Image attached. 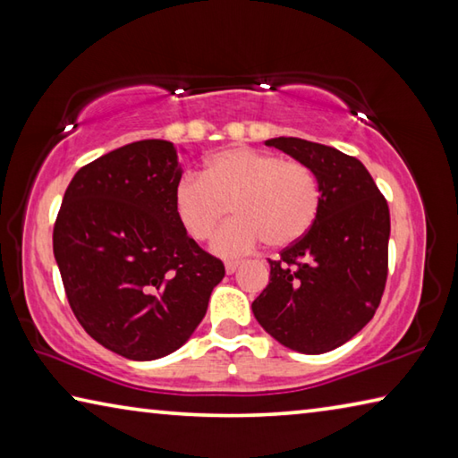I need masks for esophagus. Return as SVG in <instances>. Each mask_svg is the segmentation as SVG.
<instances>
[{"instance_id": "34e87169", "label": "esophagus", "mask_w": 458, "mask_h": 458, "mask_svg": "<svg viewBox=\"0 0 458 458\" xmlns=\"http://www.w3.org/2000/svg\"><path fill=\"white\" fill-rule=\"evenodd\" d=\"M238 267H240L238 260H228V262H226V273H228V275H234Z\"/></svg>"}]
</instances>
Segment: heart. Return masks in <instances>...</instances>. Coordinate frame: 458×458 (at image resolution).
<instances>
[{
    "mask_svg": "<svg viewBox=\"0 0 458 458\" xmlns=\"http://www.w3.org/2000/svg\"><path fill=\"white\" fill-rule=\"evenodd\" d=\"M321 190L311 167L278 155L230 147L208 157L201 177L185 175L175 188V212L193 240H212L220 257H240L265 240L270 248L297 242L313 226Z\"/></svg>",
    "mask_w": 458,
    "mask_h": 458,
    "instance_id": "1",
    "label": "heart"
}]
</instances>
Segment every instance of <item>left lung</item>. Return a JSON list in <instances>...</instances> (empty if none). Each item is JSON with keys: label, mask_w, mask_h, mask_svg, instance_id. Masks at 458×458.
I'll return each mask as SVG.
<instances>
[{"label": "left lung", "mask_w": 458, "mask_h": 458, "mask_svg": "<svg viewBox=\"0 0 458 458\" xmlns=\"http://www.w3.org/2000/svg\"><path fill=\"white\" fill-rule=\"evenodd\" d=\"M313 169L321 199L313 226L270 260L252 313L299 353L335 350L374 317L387 276L390 210L360 159L297 137L265 141Z\"/></svg>", "instance_id": "8db88e82"}]
</instances>
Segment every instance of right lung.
Returning <instances> with one entry per match:
<instances>
[{
  "instance_id": "right-lung-1",
  "label": "right lung",
  "mask_w": 458,
  "mask_h": 458,
  "mask_svg": "<svg viewBox=\"0 0 458 458\" xmlns=\"http://www.w3.org/2000/svg\"><path fill=\"white\" fill-rule=\"evenodd\" d=\"M183 169L174 143L123 145L76 172L54 224V259L76 319L114 353H174L204 319L222 260L175 212Z\"/></svg>"
}]
</instances>
